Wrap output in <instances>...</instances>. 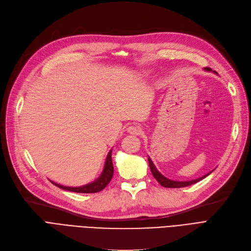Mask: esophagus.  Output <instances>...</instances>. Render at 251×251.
<instances>
[{"label": "esophagus", "instance_id": "obj_1", "mask_svg": "<svg viewBox=\"0 0 251 251\" xmlns=\"http://www.w3.org/2000/svg\"><path fill=\"white\" fill-rule=\"evenodd\" d=\"M128 132L130 134H134V135H140L142 133V129L139 125H136V124H133L128 127Z\"/></svg>", "mask_w": 251, "mask_h": 251}]
</instances>
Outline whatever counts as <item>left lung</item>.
I'll return each instance as SVG.
<instances>
[{
	"mask_svg": "<svg viewBox=\"0 0 251 251\" xmlns=\"http://www.w3.org/2000/svg\"><path fill=\"white\" fill-rule=\"evenodd\" d=\"M205 70H210V68H205ZM149 165H150V168H151V174L152 176L155 178V180L159 182L162 186L166 187V188H181V187H186V186H189V185H192V184L194 183H197L199 181L202 180L203 178H205L206 176H208L212 172L207 173L206 175H204L203 177H201L199 179H195V180H191V181H185V182H179V181H173V180H170V179H167L165 178L159 171H157L154 167V165L152 164L151 160L149 157Z\"/></svg>",
	"mask_w": 251,
	"mask_h": 251,
	"instance_id": "1",
	"label": "left lung"
}]
</instances>
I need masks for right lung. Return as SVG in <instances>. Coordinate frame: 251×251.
<instances>
[{"label":"right lung","instance_id":"add662e5","mask_svg":"<svg viewBox=\"0 0 251 251\" xmlns=\"http://www.w3.org/2000/svg\"><path fill=\"white\" fill-rule=\"evenodd\" d=\"M113 174H114V167H113V163H112V151H111L107 156V161H105L102 174L97 181L89 183V184H87V185L81 186V187H66V186L59 185V184L54 183L52 181H50V182L54 184V185L58 186L59 188L68 190V191L77 192V193H96V192L101 191L105 186L108 185L110 181L112 180Z\"/></svg>","mask_w":251,"mask_h":251}]
</instances>
